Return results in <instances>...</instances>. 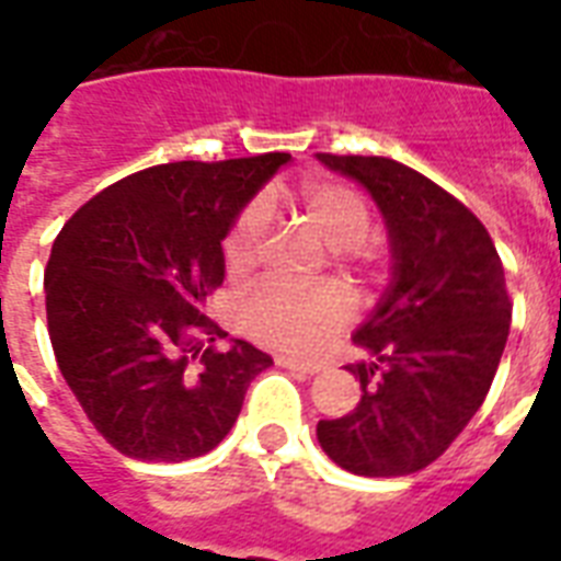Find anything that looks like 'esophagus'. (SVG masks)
<instances>
[{
    "mask_svg": "<svg viewBox=\"0 0 561 561\" xmlns=\"http://www.w3.org/2000/svg\"><path fill=\"white\" fill-rule=\"evenodd\" d=\"M276 364H279V367H285V369H294V373H299V375H314V373H320V369H323V364H317V360L285 358V355H279V358H276Z\"/></svg>",
    "mask_w": 561,
    "mask_h": 561,
    "instance_id": "esophagus-1",
    "label": "esophagus"
}]
</instances>
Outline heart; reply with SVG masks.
<instances>
[{
    "mask_svg": "<svg viewBox=\"0 0 561 561\" xmlns=\"http://www.w3.org/2000/svg\"><path fill=\"white\" fill-rule=\"evenodd\" d=\"M306 224L325 247L337 250L341 262H358L367 255L373 232V211L364 194L343 183H311L302 197ZM267 232V203H250L224 238V262L232 276H244L262 255ZM352 320L350 290L337 282L317 288H290L282 282H262L241 306V325L250 337L273 350L311 355L323 350Z\"/></svg>",
    "mask_w": 561,
    "mask_h": 561,
    "instance_id": "heart-1",
    "label": "heart"
}]
</instances>
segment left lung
Listing matches in <instances>:
<instances>
[{"label": "left lung", "instance_id": "1", "mask_svg": "<svg viewBox=\"0 0 561 561\" xmlns=\"http://www.w3.org/2000/svg\"><path fill=\"white\" fill-rule=\"evenodd\" d=\"M378 203L392 282L352 341L373 360L350 364L358 408L320 419L317 439L341 469L401 478L425 469L486 399L504 355L513 302L486 227L454 194L387 157L317 153Z\"/></svg>", "mask_w": 561, "mask_h": 561}]
</instances>
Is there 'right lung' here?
I'll return each mask as SVG.
<instances>
[{
    "label": "right lung",
    "mask_w": 561,
    "mask_h": 561,
    "mask_svg": "<svg viewBox=\"0 0 561 561\" xmlns=\"http://www.w3.org/2000/svg\"><path fill=\"white\" fill-rule=\"evenodd\" d=\"M290 153L136 171L66 220L46 264L57 367L95 431L134 460L183 462L236 425L273 358L203 314L244 203Z\"/></svg>",
    "instance_id": "add662e5"
}]
</instances>
